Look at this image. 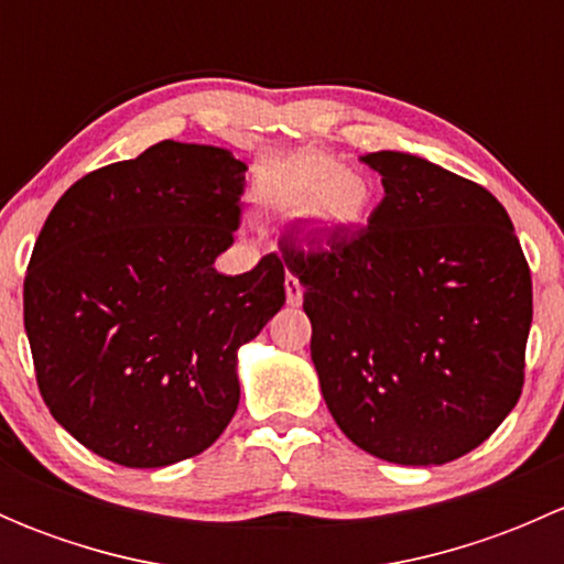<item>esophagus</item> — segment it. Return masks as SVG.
Masks as SVG:
<instances>
[{
  "instance_id": "34e87169",
  "label": "esophagus",
  "mask_w": 564,
  "mask_h": 564,
  "mask_svg": "<svg viewBox=\"0 0 564 564\" xmlns=\"http://www.w3.org/2000/svg\"><path fill=\"white\" fill-rule=\"evenodd\" d=\"M283 286H286V300H289V305H300V303H303V286H300L297 278L286 275V283H283Z\"/></svg>"
}]
</instances>
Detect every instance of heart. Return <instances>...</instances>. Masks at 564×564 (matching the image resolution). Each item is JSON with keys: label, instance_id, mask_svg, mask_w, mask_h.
Masks as SVG:
<instances>
[{"label": "heart", "instance_id": "b5f03b06", "mask_svg": "<svg viewBox=\"0 0 564 564\" xmlns=\"http://www.w3.org/2000/svg\"><path fill=\"white\" fill-rule=\"evenodd\" d=\"M256 196L270 207L308 209L324 229H351L366 220L371 182L322 152H297L270 163L256 182Z\"/></svg>", "mask_w": 564, "mask_h": 564}]
</instances>
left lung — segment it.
I'll list each match as a JSON object with an SVG mask.
<instances>
[{
  "label": "left lung",
  "mask_w": 564,
  "mask_h": 564,
  "mask_svg": "<svg viewBox=\"0 0 564 564\" xmlns=\"http://www.w3.org/2000/svg\"><path fill=\"white\" fill-rule=\"evenodd\" d=\"M360 161L384 185L368 226L281 248L305 286L311 360L357 447L390 464H447L519 401L532 275L486 187L409 152Z\"/></svg>",
  "instance_id": "8db88e82"
}]
</instances>
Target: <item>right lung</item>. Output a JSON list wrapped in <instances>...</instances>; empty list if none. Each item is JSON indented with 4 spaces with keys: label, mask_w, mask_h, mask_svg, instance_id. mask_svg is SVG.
Here are the masks:
<instances>
[{
    "label": "right lung",
    "mask_w": 564,
    "mask_h": 564,
    "mask_svg": "<svg viewBox=\"0 0 564 564\" xmlns=\"http://www.w3.org/2000/svg\"><path fill=\"white\" fill-rule=\"evenodd\" d=\"M248 166L161 141L82 176L45 218L24 278V327L56 423L113 464L158 469L207 451L240 403L237 349L286 303L275 253L242 275Z\"/></svg>",
    "instance_id": "1"
}]
</instances>
